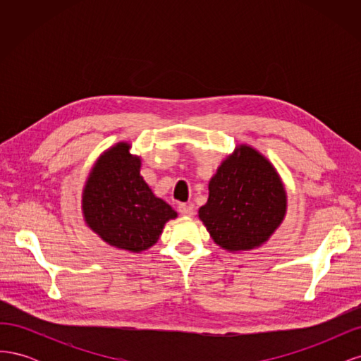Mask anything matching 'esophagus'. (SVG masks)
<instances>
[{"label": "esophagus", "instance_id": "34e87169", "mask_svg": "<svg viewBox=\"0 0 361 361\" xmlns=\"http://www.w3.org/2000/svg\"><path fill=\"white\" fill-rule=\"evenodd\" d=\"M179 214L183 216H192L194 215L192 204H187V203L179 204Z\"/></svg>", "mask_w": 361, "mask_h": 361}]
</instances>
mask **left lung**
Wrapping results in <instances>:
<instances>
[{
	"label": "left lung",
	"instance_id": "obj_1",
	"mask_svg": "<svg viewBox=\"0 0 361 361\" xmlns=\"http://www.w3.org/2000/svg\"><path fill=\"white\" fill-rule=\"evenodd\" d=\"M199 218L216 245L241 253L262 247L281 226L288 194L272 162L250 145H238L209 180Z\"/></svg>",
	"mask_w": 361,
	"mask_h": 361
}]
</instances>
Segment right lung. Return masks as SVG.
<instances>
[{
  "instance_id": "1",
  "label": "right lung",
  "mask_w": 361,
  "mask_h": 361,
  "mask_svg": "<svg viewBox=\"0 0 361 361\" xmlns=\"http://www.w3.org/2000/svg\"><path fill=\"white\" fill-rule=\"evenodd\" d=\"M118 141L93 164L81 194L85 226L108 245L141 253L158 243L178 212L157 197L140 174L141 157Z\"/></svg>"
}]
</instances>
